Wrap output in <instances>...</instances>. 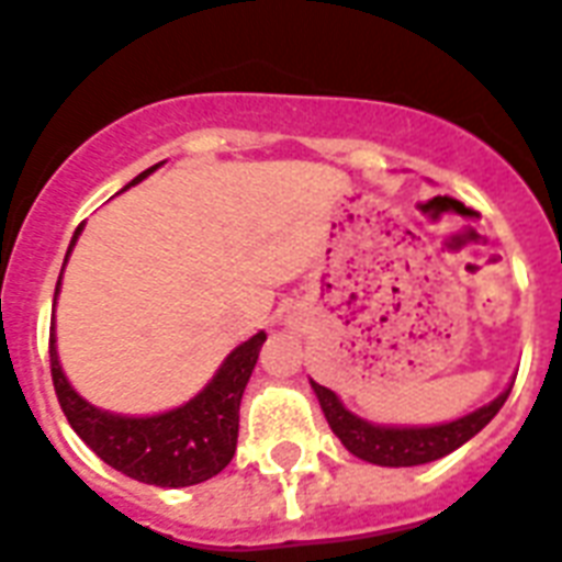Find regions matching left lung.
Listing matches in <instances>:
<instances>
[{
    "label": "left lung",
    "instance_id": "left-lung-1",
    "mask_svg": "<svg viewBox=\"0 0 562 562\" xmlns=\"http://www.w3.org/2000/svg\"><path fill=\"white\" fill-rule=\"evenodd\" d=\"M312 390L317 392L323 415L337 439L352 456L363 462L381 464V468H413V464L436 462L441 456L453 453L456 447L471 441L499 409H503L508 392L505 390L499 398H494L485 407L473 409L471 415H462L450 424H436V427H381L369 424L340 404L335 392L312 381Z\"/></svg>",
    "mask_w": 562,
    "mask_h": 562
}]
</instances>
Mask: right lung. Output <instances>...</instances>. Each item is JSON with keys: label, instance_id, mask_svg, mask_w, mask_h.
Returning a JSON list of instances; mask_svg holds the SVG:
<instances>
[{"label": "right lung", "instance_id": "obj_1", "mask_svg": "<svg viewBox=\"0 0 562 562\" xmlns=\"http://www.w3.org/2000/svg\"><path fill=\"white\" fill-rule=\"evenodd\" d=\"M153 170H158V164L140 172L138 178H132L126 187L144 181ZM80 227L68 245V254L75 248ZM59 280H63V273H59ZM262 344H266V331L236 346L225 358V363L218 367L213 381L195 398L170 413L147 415V418L103 413V409L91 407L86 398H80L75 386L68 384V378L63 375L57 346H54V328L48 337V355H52L54 392H57L59 407L66 413L68 424L109 468L138 479L144 485L187 487L207 482L210 476L225 471L234 459L236 439H239L241 392L257 367Z\"/></svg>", "mask_w": 562, "mask_h": 562}]
</instances>
